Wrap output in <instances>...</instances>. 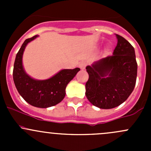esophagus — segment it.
<instances>
[{"instance_id": "obj_1", "label": "esophagus", "mask_w": 151, "mask_h": 151, "mask_svg": "<svg viewBox=\"0 0 151 151\" xmlns=\"http://www.w3.org/2000/svg\"><path fill=\"white\" fill-rule=\"evenodd\" d=\"M86 66H87V63H86V62H85V61L81 62V63L79 64V67H80L81 69H85V67H86Z\"/></svg>"}]
</instances>
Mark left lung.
Returning <instances> with one entry per match:
<instances>
[{
  "label": "left lung",
  "instance_id": "1",
  "mask_svg": "<svg viewBox=\"0 0 151 151\" xmlns=\"http://www.w3.org/2000/svg\"><path fill=\"white\" fill-rule=\"evenodd\" d=\"M118 44L112 55L86 67L89 78L85 84L88 101L101 109H112L124 102L136 85L137 63L134 49L115 34Z\"/></svg>",
  "mask_w": 151,
  "mask_h": 151
}]
</instances>
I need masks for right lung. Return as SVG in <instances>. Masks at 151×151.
I'll list each match as a JSON object with an SVG mask.
<instances>
[{"mask_svg": "<svg viewBox=\"0 0 151 151\" xmlns=\"http://www.w3.org/2000/svg\"><path fill=\"white\" fill-rule=\"evenodd\" d=\"M37 36L36 35L27 39L17 53L14 64L13 80L19 93L28 104L36 107L47 108L58 104L64 99L66 85L80 68L61 70L46 80H36L29 77L22 67V54L28 43Z\"/></svg>", "mask_w": 151, "mask_h": 151, "instance_id": "right-lung-1", "label": "right lung"}]
</instances>
